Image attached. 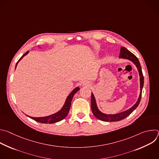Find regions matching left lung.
<instances>
[{
    "label": "left lung",
    "mask_w": 159,
    "mask_h": 159,
    "mask_svg": "<svg viewBox=\"0 0 159 159\" xmlns=\"http://www.w3.org/2000/svg\"><path fill=\"white\" fill-rule=\"evenodd\" d=\"M120 58H124L127 59L130 61H131L137 67V69L139 72L140 75V94L139 96V98L138 99V101L136 102L131 108H129L128 110H126L123 112L118 113V114L115 115H106L105 113L102 112L100 111L97 106L96 101L95 97L94 94H91V109L93 111V115L95 117H96L99 120L103 121H118L122 120L126 118L128 116H129L131 113L136 109L140 104L141 98H142V89L143 87V83H144V77L143 75V73L142 71V67L140 63V61L137 57H136L134 54L131 53L128 50H127L125 47H121L120 50Z\"/></svg>",
    "instance_id": "obj_1"
}]
</instances>
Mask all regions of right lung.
Instances as JSON below:
<instances>
[{
    "mask_svg": "<svg viewBox=\"0 0 159 159\" xmlns=\"http://www.w3.org/2000/svg\"><path fill=\"white\" fill-rule=\"evenodd\" d=\"M29 53V51H28L27 52H26L23 55H22L20 58L18 60V61L17 62L16 65V67L18 63V62L23 58V57H25V55H26L28 53ZM80 88L79 87H75L72 91L71 92V93L69 95V96L67 97L65 104L63 105V106L62 107V108L58 111L57 112L55 113L53 115L48 116H44V117H31L30 116L26 115L27 116H28L29 118L33 119V120L39 122V123H49V124H52V123H57L58 121H60L61 120H63L66 116L67 115L69 114V112L70 108V106H71V102L72 100V98L74 96V94L79 90Z\"/></svg>",
    "mask_w": 159,
    "mask_h": 159,
    "instance_id": "obj_1",
    "label": "right lung"
}]
</instances>
